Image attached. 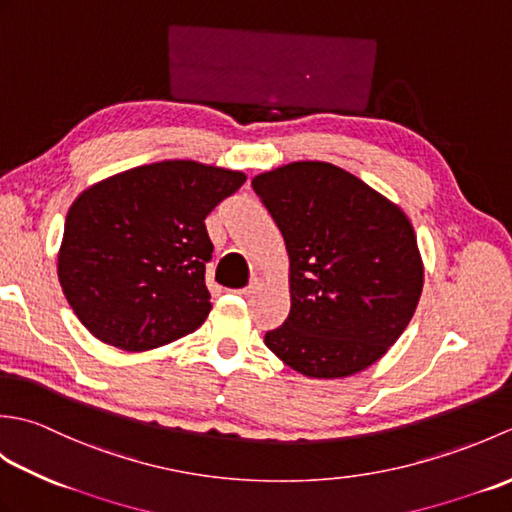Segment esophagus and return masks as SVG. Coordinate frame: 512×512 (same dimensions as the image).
I'll return each instance as SVG.
<instances>
[{
	"label": "esophagus",
	"mask_w": 512,
	"mask_h": 512,
	"mask_svg": "<svg viewBox=\"0 0 512 512\" xmlns=\"http://www.w3.org/2000/svg\"><path fill=\"white\" fill-rule=\"evenodd\" d=\"M259 286H262V279H259V277H253V279H250V284H248L246 288L239 290V295H244V297L255 295V292L259 290Z\"/></svg>",
	"instance_id": "34e87169"
}]
</instances>
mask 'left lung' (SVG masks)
Masks as SVG:
<instances>
[{"label":"left lung","instance_id":"left-lung-1","mask_svg":"<svg viewBox=\"0 0 512 512\" xmlns=\"http://www.w3.org/2000/svg\"><path fill=\"white\" fill-rule=\"evenodd\" d=\"M290 257V314L264 343L310 378L376 363L416 312L422 262L396 204L330 162H292L253 178Z\"/></svg>","mask_w":512,"mask_h":512}]
</instances>
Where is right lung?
<instances>
[{
    "instance_id": "1",
    "label": "right lung",
    "mask_w": 512,
    "mask_h": 512,
    "mask_svg": "<svg viewBox=\"0 0 512 512\" xmlns=\"http://www.w3.org/2000/svg\"><path fill=\"white\" fill-rule=\"evenodd\" d=\"M244 182L239 171L165 160L83 191L65 217L59 281L85 328L127 352L198 330L211 312L204 220Z\"/></svg>"
}]
</instances>
